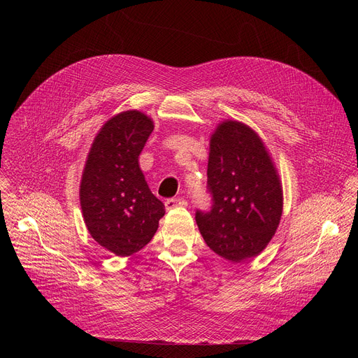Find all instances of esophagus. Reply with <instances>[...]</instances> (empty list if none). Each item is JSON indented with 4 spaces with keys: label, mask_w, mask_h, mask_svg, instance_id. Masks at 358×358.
<instances>
[{
    "label": "esophagus",
    "mask_w": 358,
    "mask_h": 358,
    "mask_svg": "<svg viewBox=\"0 0 358 358\" xmlns=\"http://www.w3.org/2000/svg\"><path fill=\"white\" fill-rule=\"evenodd\" d=\"M184 206H187L185 199H168L165 201L166 210H171V209H176V208H184Z\"/></svg>",
    "instance_id": "1"
}]
</instances>
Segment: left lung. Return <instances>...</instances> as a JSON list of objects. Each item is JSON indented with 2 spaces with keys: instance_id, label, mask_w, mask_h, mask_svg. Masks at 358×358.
Listing matches in <instances>:
<instances>
[{
  "instance_id": "8db88e82",
  "label": "left lung",
  "mask_w": 358,
  "mask_h": 358,
  "mask_svg": "<svg viewBox=\"0 0 358 358\" xmlns=\"http://www.w3.org/2000/svg\"><path fill=\"white\" fill-rule=\"evenodd\" d=\"M208 192L212 208L196 210V222L210 250L239 262L267 247L283 212V190L264 143L247 124L227 120L216 127Z\"/></svg>"
}]
</instances>
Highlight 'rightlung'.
Returning a JSON list of instances; mask_svg holds the SVG:
<instances>
[{
	"label": "right lung",
	"instance_id": "right-lung-1",
	"mask_svg": "<svg viewBox=\"0 0 358 358\" xmlns=\"http://www.w3.org/2000/svg\"><path fill=\"white\" fill-rule=\"evenodd\" d=\"M154 122L138 110L111 117L92 142L80 200L91 236L119 257L141 251L154 238L165 206L145 181L139 155Z\"/></svg>",
	"mask_w": 358,
	"mask_h": 358
}]
</instances>
